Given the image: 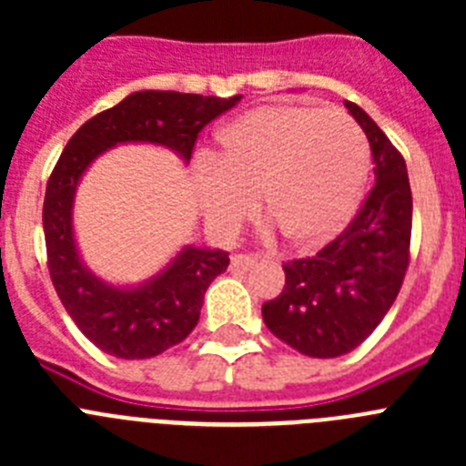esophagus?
Wrapping results in <instances>:
<instances>
[{
  "label": "esophagus",
  "instance_id": "1",
  "mask_svg": "<svg viewBox=\"0 0 466 466\" xmlns=\"http://www.w3.org/2000/svg\"><path fill=\"white\" fill-rule=\"evenodd\" d=\"M258 258H261V254H233V257H230V266H233V268L247 270L252 268Z\"/></svg>",
  "mask_w": 466,
  "mask_h": 466
}]
</instances>
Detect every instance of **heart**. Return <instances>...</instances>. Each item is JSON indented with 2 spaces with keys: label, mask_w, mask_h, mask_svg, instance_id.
Here are the masks:
<instances>
[{
  "label": "heart",
  "mask_w": 466,
  "mask_h": 466,
  "mask_svg": "<svg viewBox=\"0 0 466 466\" xmlns=\"http://www.w3.org/2000/svg\"><path fill=\"white\" fill-rule=\"evenodd\" d=\"M369 175V142L340 109L270 105L219 135L217 163L203 160L193 191L217 236H233L257 196L296 245H322L345 228Z\"/></svg>",
  "instance_id": "1"
}]
</instances>
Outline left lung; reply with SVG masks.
Wrapping results in <instances>:
<instances>
[{
  "instance_id": "left-lung-1",
  "label": "left lung",
  "mask_w": 466,
  "mask_h": 466,
  "mask_svg": "<svg viewBox=\"0 0 466 466\" xmlns=\"http://www.w3.org/2000/svg\"><path fill=\"white\" fill-rule=\"evenodd\" d=\"M345 106L371 144L376 184L336 240L315 257L284 263L282 294L261 308L282 343L317 360L364 343L392 308L409 268L413 198L406 160L361 106Z\"/></svg>"
}]
</instances>
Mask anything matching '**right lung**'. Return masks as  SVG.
<instances>
[{
    "mask_svg": "<svg viewBox=\"0 0 466 466\" xmlns=\"http://www.w3.org/2000/svg\"><path fill=\"white\" fill-rule=\"evenodd\" d=\"M240 102L177 90H137L72 135L44 198L48 273L65 310L86 339L118 360H149L196 329L209 282L228 268V252L184 245L154 278L133 287L105 282L84 263L74 238V198L84 172L118 144H158L191 160L198 133Z\"/></svg>",
    "mask_w": 466,
    "mask_h": 466,
    "instance_id": "right-lung-1",
    "label": "right lung"
}]
</instances>
